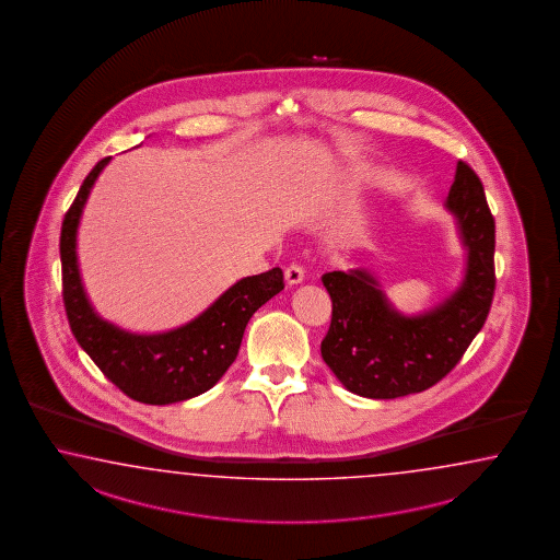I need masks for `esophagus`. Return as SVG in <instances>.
Segmentation results:
<instances>
[{"mask_svg":"<svg viewBox=\"0 0 560 560\" xmlns=\"http://www.w3.org/2000/svg\"><path fill=\"white\" fill-rule=\"evenodd\" d=\"M305 279V269L298 265V262H293V265H289L285 269V281L289 285H298Z\"/></svg>","mask_w":560,"mask_h":560,"instance_id":"34e87169","label":"esophagus"}]
</instances>
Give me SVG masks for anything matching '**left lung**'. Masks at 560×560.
Here are the masks:
<instances>
[{"label":"left lung","mask_w":560,"mask_h":560,"mask_svg":"<svg viewBox=\"0 0 560 560\" xmlns=\"http://www.w3.org/2000/svg\"><path fill=\"white\" fill-rule=\"evenodd\" d=\"M467 250L462 285L421 315L396 312L364 269L322 277L331 298V324L322 358L354 395L398 398L423 393L462 360L490 314L495 273V222L478 174L457 162L447 196Z\"/></svg>","instance_id":"obj_1"}]
</instances>
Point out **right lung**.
<instances>
[{
  "mask_svg": "<svg viewBox=\"0 0 560 560\" xmlns=\"http://www.w3.org/2000/svg\"><path fill=\"white\" fill-rule=\"evenodd\" d=\"M109 162L105 158L91 170L62 222V300L70 329L101 372L129 398L145 405L188 400L210 390L231 369L248 319L285 287L283 271L275 267L236 281L190 324L164 334H131L105 322L82 287L77 231L91 188Z\"/></svg>",
  "mask_w": 560,
  "mask_h": 560,
  "instance_id": "1",
  "label": "right lung"
}]
</instances>
